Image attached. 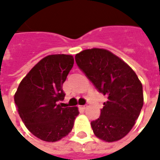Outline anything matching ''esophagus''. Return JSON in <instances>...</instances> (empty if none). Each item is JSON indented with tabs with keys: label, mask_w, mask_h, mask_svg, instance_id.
<instances>
[{
	"label": "esophagus",
	"mask_w": 160,
	"mask_h": 160,
	"mask_svg": "<svg viewBox=\"0 0 160 160\" xmlns=\"http://www.w3.org/2000/svg\"><path fill=\"white\" fill-rule=\"evenodd\" d=\"M79 108H81V109H86V105H82V106H79Z\"/></svg>",
	"instance_id": "esophagus-1"
}]
</instances>
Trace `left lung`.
I'll return each instance as SVG.
<instances>
[{
    "label": "left lung",
    "mask_w": 160,
    "mask_h": 160,
    "mask_svg": "<svg viewBox=\"0 0 160 160\" xmlns=\"http://www.w3.org/2000/svg\"><path fill=\"white\" fill-rule=\"evenodd\" d=\"M78 67L107 97L101 115L91 122L96 137L120 140L134 126L143 106L142 85L132 68L109 51L92 48L75 55Z\"/></svg>",
    "instance_id": "left-lung-1"
}]
</instances>
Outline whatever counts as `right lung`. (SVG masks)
Returning a JSON list of instances; mask_svg holds the SVG:
<instances>
[{
	"label": "right lung",
	"mask_w": 160,
	"mask_h": 160,
	"mask_svg": "<svg viewBox=\"0 0 160 160\" xmlns=\"http://www.w3.org/2000/svg\"><path fill=\"white\" fill-rule=\"evenodd\" d=\"M74 66L71 55L44 58L20 82L14 102L20 118L32 134L45 142L66 137L79 114L77 107L62 108V84Z\"/></svg>",
	"instance_id": "add662e5"
}]
</instances>
